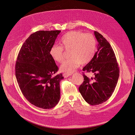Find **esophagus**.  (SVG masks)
I'll return each mask as SVG.
<instances>
[{
	"label": "esophagus",
	"instance_id": "1",
	"mask_svg": "<svg viewBox=\"0 0 135 135\" xmlns=\"http://www.w3.org/2000/svg\"><path fill=\"white\" fill-rule=\"evenodd\" d=\"M63 76L64 77H69V76H71V75H72V74L71 73H64L63 74Z\"/></svg>",
	"mask_w": 135,
	"mask_h": 135
}]
</instances>
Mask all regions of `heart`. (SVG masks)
Wrapping results in <instances>:
<instances>
[{
	"label": "heart",
	"mask_w": 135,
	"mask_h": 135,
	"mask_svg": "<svg viewBox=\"0 0 135 135\" xmlns=\"http://www.w3.org/2000/svg\"><path fill=\"white\" fill-rule=\"evenodd\" d=\"M61 46L54 45L50 49V55L56 62L61 63L64 60L63 48L71 49L70 56L61 65L60 70L66 73H72L81 64L89 62L94 57L96 49L95 37L91 33L80 31H71L64 34L60 39Z\"/></svg>",
	"instance_id": "heart-1"
}]
</instances>
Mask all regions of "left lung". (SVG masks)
Returning a JSON list of instances; mask_svg holds the SVG:
<instances>
[{
    "label": "left lung",
    "mask_w": 135,
    "mask_h": 135,
    "mask_svg": "<svg viewBox=\"0 0 135 135\" xmlns=\"http://www.w3.org/2000/svg\"><path fill=\"white\" fill-rule=\"evenodd\" d=\"M94 34L98 42L97 51L83 69L94 75L87 77L83 72L84 81L78 88L84 100L92 105L101 104L111 97L119 75L115 55L110 44L98 32L94 31Z\"/></svg>",
    "instance_id": "obj_1"
}]
</instances>
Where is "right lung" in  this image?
Segmentation results:
<instances>
[{
	"label": "right lung",
	"instance_id": "obj_1",
	"mask_svg": "<svg viewBox=\"0 0 135 135\" xmlns=\"http://www.w3.org/2000/svg\"><path fill=\"white\" fill-rule=\"evenodd\" d=\"M61 31H39L32 34L23 44L15 67L20 90L31 104L44 109L55 107L60 97L62 74L50 49Z\"/></svg>",
	"mask_w": 135,
	"mask_h": 135
}]
</instances>
